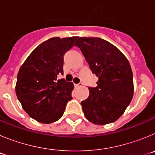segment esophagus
<instances>
[{
	"instance_id": "esophagus-1",
	"label": "esophagus",
	"mask_w": 155,
	"mask_h": 155,
	"mask_svg": "<svg viewBox=\"0 0 155 155\" xmlns=\"http://www.w3.org/2000/svg\"><path fill=\"white\" fill-rule=\"evenodd\" d=\"M82 85H83V84H82L81 82H80V83H78V84H75V86H76V87H81Z\"/></svg>"
}]
</instances>
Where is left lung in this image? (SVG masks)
<instances>
[{
  "instance_id": "obj_1",
  "label": "left lung",
  "mask_w": 155,
  "mask_h": 155,
  "mask_svg": "<svg viewBox=\"0 0 155 155\" xmlns=\"http://www.w3.org/2000/svg\"><path fill=\"white\" fill-rule=\"evenodd\" d=\"M74 46L81 50L97 86L89 87V96L81 102L87 120L97 125L118 120L134 95L133 72L127 57L108 41L97 37H80Z\"/></svg>"
}]
</instances>
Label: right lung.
Listing matches in <instances>:
<instances>
[{
  "instance_id": "1",
  "label": "right lung",
  "mask_w": 155,
  "mask_h": 155,
  "mask_svg": "<svg viewBox=\"0 0 155 155\" xmlns=\"http://www.w3.org/2000/svg\"><path fill=\"white\" fill-rule=\"evenodd\" d=\"M78 37H54L42 42L19 69L15 91L28 116L42 124H51L62 117L72 99V82L57 80L64 74V56Z\"/></svg>"
}]
</instances>
